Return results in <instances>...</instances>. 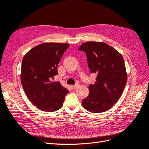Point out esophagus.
<instances>
[{
  "mask_svg": "<svg viewBox=\"0 0 149 149\" xmlns=\"http://www.w3.org/2000/svg\"><path fill=\"white\" fill-rule=\"evenodd\" d=\"M79 84H75V85H72V86H70V87H71L72 89H75V88H77V87H79Z\"/></svg>",
  "mask_w": 149,
  "mask_h": 149,
  "instance_id": "obj_1",
  "label": "esophagus"
}]
</instances>
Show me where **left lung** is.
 I'll list each match as a JSON object with an SVG mask.
<instances>
[{
    "instance_id": "obj_1",
    "label": "left lung",
    "mask_w": 149,
    "mask_h": 149,
    "mask_svg": "<svg viewBox=\"0 0 149 149\" xmlns=\"http://www.w3.org/2000/svg\"><path fill=\"white\" fill-rule=\"evenodd\" d=\"M79 50L86 52L91 73L97 74L95 84L89 85L90 93L83 99V107L92 113L105 112L117 102L124 90L127 75L124 58L104 42H87Z\"/></svg>"
}]
</instances>
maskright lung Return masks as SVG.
Instances as JSON below:
<instances>
[{
    "instance_id": "add662e5",
    "label": "right lung",
    "mask_w": 149,
    "mask_h": 149,
    "mask_svg": "<svg viewBox=\"0 0 149 149\" xmlns=\"http://www.w3.org/2000/svg\"><path fill=\"white\" fill-rule=\"evenodd\" d=\"M68 44L43 43L25 55L21 66V82L27 98L46 112L60 109L69 91L59 82H52L57 75V65Z\"/></svg>"
}]
</instances>
